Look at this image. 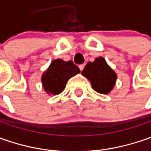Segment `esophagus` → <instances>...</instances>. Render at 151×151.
<instances>
[{
	"mask_svg": "<svg viewBox=\"0 0 151 151\" xmlns=\"http://www.w3.org/2000/svg\"><path fill=\"white\" fill-rule=\"evenodd\" d=\"M84 66H85V64H81V65H79V68H80V70H83V68H84Z\"/></svg>",
	"mask_w": 151,
	"mask_h": 151,
	"instance_id": "esophagus-1",
	"label": "esophagus"
}]
</instances>
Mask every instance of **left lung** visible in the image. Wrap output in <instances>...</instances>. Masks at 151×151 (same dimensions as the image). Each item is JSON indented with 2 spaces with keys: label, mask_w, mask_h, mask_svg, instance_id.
Listing matches in <instances>:
<instances>
[{
  "label": "left lung",
  "mask_w": 151,
  "mask_h": 151,
  "mask_svg": "<svg viewBox=\"0 0 151 151\" xmlns=\"http://www.w3.org/2000/svg\"><path fill=\"white\" fill-rule=\"evenodd\" d=\"M81 74L90 81L92 88L101 94L109 93L117 80L116 73L102 57L96 58L93 62H88Z\"/></svg>",
  "instance_id": "1"
}]
</instances>
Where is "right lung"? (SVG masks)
Here are the masks:
<instances>
[{
  "mask_svg": "<svg viewBox=\"0 0 151 151\" xmlns=\"http://www.w3.org/2000/svg\"><path fill=\"white\" fill-rule=\"evenodd\" d=\"M81 72L77 65L71 60L57 59L51 62L50 67L42 76V84L47 93L58 95L65 88L70 78Z\"/></svg>",
  "mask_w": 151,
  "mask_h": 151,
  "instance_id": "add662e5",
  "label": "right lung"
}]
</instances>
